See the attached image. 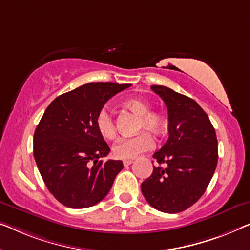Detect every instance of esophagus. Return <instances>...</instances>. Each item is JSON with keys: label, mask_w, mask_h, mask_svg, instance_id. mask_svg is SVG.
<instances>
[{"label": "esophagus", "mask_w": 250, "mask_h": 250, "mask_svg": "<svg viewBox=\"0 0 250 250\" xmlns=\"http://www.w3.org/2000/svg\"><path fill=\"white\" fill-rule=\"evenodd\" d=\"M123 164H124L125 167H128L129 165L133 164V160H124V161H123Z\"/></svg>", "instance_id": "34e87169"}]
</instances>
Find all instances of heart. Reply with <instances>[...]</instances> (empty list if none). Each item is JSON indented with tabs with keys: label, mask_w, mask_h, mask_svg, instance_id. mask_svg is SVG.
I'll use <instances>...</instances> for the list:
<instances>
[{
	"label": "heart",
	"mask_w": 250,
	"mask_h": 250,
	"mask_svg": "<svg viewBox=\"0 0 250 250\" xmlns=\"http://www.w3.org/2000/svg\"><path fill=\"white\" fill-rule=\"evenodd\" d=\"M123 107L139 116L136 131L147 130L160 136L166 131L167 121L158 111H150L151 106L143 99L132 98L123 101ZM96 126L104 139H113L116 134L115 119L107 109H101L96 116ZM154 146L153 139L147 132H141L135 136L123 137L113 146V154L117 159H135L144 152L151 150Z\"/></svg>",
	"instance_id": "obj_1"
}]
</instances>
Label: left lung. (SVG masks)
<instances>
[{"instance_id": "left-lung-1", "label": "left lung", "mask_w": 250, "mask_h": 250, "mask_svg": "<svg viewBox=\"0 0 250 250\" xmlns=\"http://www.w3.org/2000/svg\"><path fill=\"white\" fill-rule=\"evenodd\" d=\"M151 89L168 109L169 137L153 154L155 161L166 167L153 166L141 189L152 208L179 213L205 193L218 165V140L208 116L196 101L164 85Z\"/></svg>"}]
</instances>
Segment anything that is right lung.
I'll use <instances>...</instances> for the list:
<instances>
[{"label":"right lung","mask_w":250,"mask_h":250,"mask_svg":"<svg viewBox=\"0 0 250 250\" xmlns=\"http://www.w3.org/2000/svg\"><path fill=\"white\" fill-rule=\"evenodd\" d=\"M129 84L86 83L54 99L36 127L34 157L50 194L71 208L96 205L109 193L121 160L103 162L110 149L96 126L104 104Z\"/></svg>","instance_id":"obj_1"}]
</instances>
